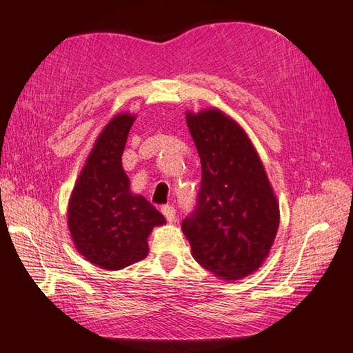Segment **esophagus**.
<instances>
[{
	"label": "esophagus",
	"mask_w": 353,
	"mask_h": 353,
	"mask_svg": "<svg viewBox=\"0 0 353 353\" xmlns=\"http://www.w3.org/2000/svg\"><path fill=\"white\" fill-rule=\"evenodd\" d=\"M162 214L165 219H167L168 223H172L176 220V209L172 206H163L162 208Z\"/></svg>",
	"instance_id": "esophagus-1"
}]
</instances>
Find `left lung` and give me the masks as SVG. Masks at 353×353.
<instances>
[{
	"label": "left lung",
	"instance_id": "obj_1",
	"mask_svg": "<svg viewBox=\"0 0 353 353\" xmlns=\"http://www.w3.org/2000/svg\"><path fill=\"white\" fill-rule=\"evenodd\" d=\"M201 163L197 208L182 221L199 264L238 281L264 264L279 229V201L250 138L219 108L185 112Z\"/></svg>",
	"mask_w": 353,
	"mask_h": 353
}]
</instances>
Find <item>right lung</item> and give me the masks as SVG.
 <instances>
[{"label": "right lung", "instance_id": "right-lung-1", "mask_svg": "<svg viewBox=\"0 0 353 353\" xmlns=\"http://www.w3.org/2000/svg\"><path fill=\"white\" fill-rule=\"evenodd\" d=\"M137 119L117 114L97 137L68 201V228L76 250L104 270H123L144 259L153 228L163 215L130 191L121 156Z\"/></svg>", "mask_w": 353, "mask_h": 353}]
</instances>
